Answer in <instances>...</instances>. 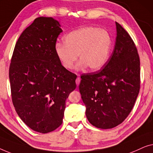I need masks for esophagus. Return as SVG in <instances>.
I'll list each match as a JSON object with an SVG mask.
<instances>
[{
    "instance_id": "34e87169",
    "label": "esophagus",
    "mask_w": 153,
    "mask_h": 153,
    "mask_svg": "<svg viewBox=\"0 0 153 153\" xmlns=\"http://www.w3.org/2000/svg\"><path fill=\"white\" fill-rule=\"evenodd\" d=\"M76 85L77 86H78L79 85V82H80V77H77L76 80Z\"/></svg>"
}]
</instances>
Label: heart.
<instances>
[{"label": "heart", "instance_id": "1", "mask_svg": "<svg viewBox=\"0 0 153 153\" xmlns=\"http://www.w3.org/2000/svg\"><path fill=\"white\" fill-rule=\"evenodd\" d=\"M64 42L55 45V54L66 69L74 68L78 55L77 68L89 66L92 71L102 68L108 61L111 49V37L106 30L94 26L84 27L66 34Z\"/></svg>", "mask_w": 153, "mask_h": 153}]
</instances>
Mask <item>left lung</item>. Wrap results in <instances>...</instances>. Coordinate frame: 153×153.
<instances>
[{
    "mask_svg": "<svg viewBox=\"0 0 153 153\" xmlns=\"http://www.w3.org/2000/svg\"><path fill=\"white\" fill-rule=\"evenodd\" d=\"M113 53L103 68L81 76L79 92L86 116L98 128L110 129L128 117L140 89V60L134 42L116 22Z\"/></svg>",
    "mask_w": 153,
    "mask_h": 153,
    "instance_id": "left-lung-1",
    "label": "left lung"
}]
</instances>
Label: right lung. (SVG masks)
<instances>
[{
    "instance_id": "right-lung-1",
    "label": "right lung",
    "mask_w": 153,
    "mask_h": 153,
    "mask_svg": "<svg viewBox=\"0 0 153 153\" xmlns=\"http://www.w3.org/2000/svg\"><path fill=\"white\" fill-rule=\"evenodd\" d=\"M52 17H38L15 45L9 77L12 102L21 119L40 133L62 123L65 102L76 88V75L66 69L55 54L62 30Z\"/></svg>"
}]
</instances>
